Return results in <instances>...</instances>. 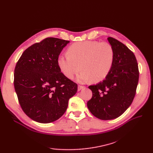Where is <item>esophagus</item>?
Returning <instances> with one entry per match:
<instances>
[{
	"label": "esophagus",
	"mask_w": 153,
	"mask_h": 153,
	"mask_svg": "<svg viewBox=\"0 0 153 153\" xmlns=\"http://www.w3.org/2000/svg\"><path fill=\"white\" fill-rule=\"evenodd\" d=\"M85 87L84 86H82V85H78V91H80V90H82V89H84Z\"/></svg>",
	"instance_id": "obj_1"
}]
</instances>
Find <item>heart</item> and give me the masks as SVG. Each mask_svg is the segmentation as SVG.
<instances>
[{
    "label": "heart",
    "mask_w": 153,
    "mask_h": 153,
    "mask_svg": "<svg viewBox=\"0 0 153 153\" xmlns=\"http://www.w3.org/2000/svg\"><path fill=\"white\" fill-rule=\"evenodd\" d=\"M68 50L69 53L61 54L57 60L61 71L68 78H72L82 68L77 76L78 82H98L107 76L112 68L114 51L108 43L81 41L73 43Z\"/></svg>",
    "instance_id": "obj_1"
}]
</instances>
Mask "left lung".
<instances>
[{
    "label": "left lung",
    "instance_id": "obj_1",
    "mask_svg": "<svg viewBox=\"0 0 153 153\" xmlns=\"http://www.w3.org/2000/svg\"><path fill=\"white\" fill-rule=\"evenodd\" d=\"M114 51L112 69L105 79L89 86L92 98L87 101L91 114L101 120L117 118L131 105L136 94L139 71L135 55L126 45L107 38Z\"/></svg>",
    "mask_w": 153,
    "mask_h": 153
}]
</instances>
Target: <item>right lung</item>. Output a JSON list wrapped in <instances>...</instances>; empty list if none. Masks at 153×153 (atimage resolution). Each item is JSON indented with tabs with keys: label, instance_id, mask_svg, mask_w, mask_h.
Returning <instances> with one entry per match:
<instances>
[{
	"label": "right lung",
	"instance_id": "add662e5",
	"mask_svg": "<svg viewBox=\"0 0 153 153\" xmlns=\"http://www.w3.org/2000/svg\"><path fill=\"white\" fill-rule=\"evenodd\" d=\"M69 41L47 38L27 48L17 62L14 86L25 114L40 123H50L65 113L77 84L61 72L57 60Z\"/></svg>",
	"mask_w": 153,
	"mask_h": 153
}]
</instances>
